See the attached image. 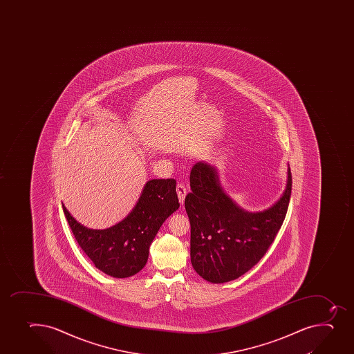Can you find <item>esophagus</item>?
<instances>
[{
	"label": "esophagus",
	"mask_w": 354,
	"mask_h": 354,
	"mask_svg": "<svg viewBox=\"0 0 354 354\" xmlns=\"http://www.w3.org/2000/svg\"><path fill=\"white\" fill-rule=\"evenodd\" d=\"M186 186L183 185V183H178V186H176V193H178V197H179L180 203L183 204L185 202V198H186L187 195Z\"/></svg>",
	"instance_id": "1"
}]
</instances>
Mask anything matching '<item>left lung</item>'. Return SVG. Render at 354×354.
Listing matches in <instances>:
<instances>
[{
	"mask_svg": "<svg viewBox=\"0 0 354 354\" xmlns=\"http://www.w3.org/2000/svg\"><path fill=\"white\" fill-rule=\"evenodd\" d=\"M185 207L190 221V259L202 278L227 283L252 269L266 255L286 216L292 190L287 169L286 189L266 210H242L224 193L216 168L196 162L190 171Z\"/></svg>",
	"mask_w": 354,
	"mask_h": 354,
	"instance_id": "8db88e82",
	"label": "left lung"
}]
</instances>
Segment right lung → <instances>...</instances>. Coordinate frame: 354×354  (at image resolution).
I'll return each mask as SVG.
<instances>
[{"label": "right lung", "mask_w": 354, "mask_h": 354, "mask_svg": "<svg viewBox=\"0 0 354 354\" xmlns=\"http://www.w3.org/2000/svg\"><path fill=\"white\" fill-rule=\"evenodd\" d=\"M174 179L147 181L133 211L119 224L90 230L76 221L64 204V216L82 250L97 269L114 278L140 272L161 225L180 207Z\"/></svg>", "instance_id": "obj_1"}]
</instances>
